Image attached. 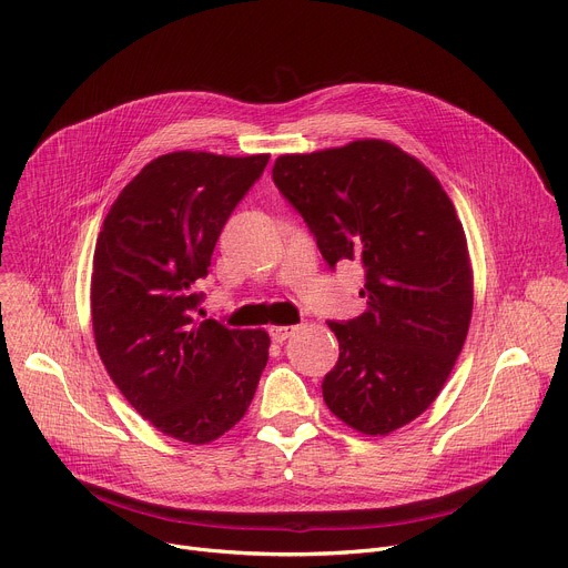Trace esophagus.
I'll return each instance as SVG.
<instances>
[{
	"label": "esophagus",
	"mask_w": 568,
	"mask_h": 568,
	"mask_svg": "<svg viewBox=\"0 0 568 568\" xmlns=\"http://www.w3.org/2000/svg\"><path fill=\"white\" fill-rule=\"evenodd\" d=\"M294 333V326H272L270 328V337L274 339V342H285L290 335Z\"/></svg>",
	"instance_id": "obj_1"
}]
</instances>
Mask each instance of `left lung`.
<instances>
[{
  "label": "left lung",
  "instance_id": "obj_1",
  "mask_svg": "<svg viewBox=\"0 0 568 568\" xmlns=\"http://www.w3.org/2000/svg\"><path fill=\"white\" fill-rule=\"evenodd\" d=\"M274 184L331 267L364 265L366 310L328 321L339 362L323 399L351 429L386 436L427 412L463 351L474 276L467 237L436 175L395 143L281 154Z\"/></svg>",
  "mask_w": 568,
  "mask_h": 568
}]
</instances>
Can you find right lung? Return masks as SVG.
<instances>
[{"label":"right lung","mask_w":568,"mask_h":568,"mask_svg":"<svg viewBox=\"0 0 568 568\" xmlns=\"http://www.w3.org/2000/svg\"><path fill=\"white\" fill-rule=\"evenodd\" d=\"M267 161L161 154L119 193L97 240L92 326L101 362L141 418L189 445L242 420L267 364L270 335L202 318L195 292L224 222Z\"/></svg>","instance_id":"right-lung-1"}]
</instances>
